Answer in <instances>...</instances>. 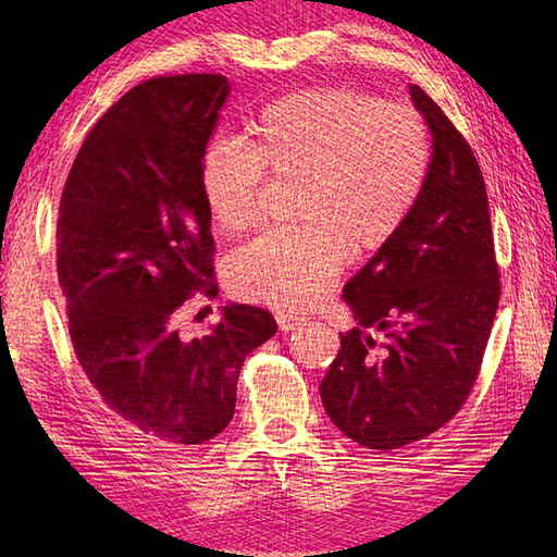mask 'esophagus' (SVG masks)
Here are the masks:
<instances>
[{"label": "esophagus", "instance_id": "34e87169", "mask_svg": "<svg viewBox=\"0 0 557 557\" xmlns=\"http://www.w3.org/2000/svg\"><path fill=\"white\" fill-rule=\"evenodd\" d=\"M275 321H277V327L282 330V333H289V330H294L297 325H301L304 318H299V315H289V313H277V315H275Z\"/></svg>", "mask_w": 557, "mask_h": 557}]
</instances>
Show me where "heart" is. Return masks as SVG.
I'll return each instance as SVG.
<instances>
[{"label": "heart", "mask_w": 557, "mask_h": 557, "mask_svg": "<svg viewBox=\"0 0 557 557\" xmlns=\"http://www.w3.org/2000/svg\"><path fill=\"white\" fill-rule=\"evenodd\" d=\"M431 170V134L417 110L354 88H313L270 102L248 146L210 140L198 182L210 220L242 234L256 220L263 176L299 184V232L265 234L227 263L239 299L301 309L342 270L385 246L417 206Z\"/></svg>", "instance_id": "1"}]
</instances>
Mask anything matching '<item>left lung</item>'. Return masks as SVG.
I'll return each instance as SVG.
<instances>
[{
    "instance_id": "8db88e82",
    "label": "left lung",
    "mask_w": 557,
    "mask_h": 557,
    "mask_svg": "<svg viewBox=\"0 0 557 557\" xmlns=\"http://www.w3.org/2000/svg\"><path fill=\"white\" fill-rule=\"evenodd\" d=\"M409 92L433 136L429 180L397 234L345 285L357 327L339 335L321 383L337 429L381 453L435 433L461 409L500 301L474 150L419 86Z\"/></svg>"
}]
</instances>
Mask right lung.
Segmentation results:
<instances>
[{
    "label": "right lung",
    "instance_id": "right-lung-1",
    "mask_svg": "<svg viewBox=\"0 0 557 557\" xmlns=\"http://www.w3.org/2000/svg\"><path fill=\"white\" fill-rule=\"evenodd\" d=\"M230 81L220 74L138 83L83 140L57 220V275L69 335L102 405L162 445H200L227 429L244 359L277 333L265 309L230 304L200 337L182 306L215 297L200 152Z\"/></svg>",
    "mask_w": 557,
    "mask_h": 557
}]
</instances>
